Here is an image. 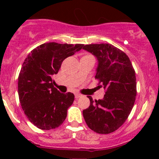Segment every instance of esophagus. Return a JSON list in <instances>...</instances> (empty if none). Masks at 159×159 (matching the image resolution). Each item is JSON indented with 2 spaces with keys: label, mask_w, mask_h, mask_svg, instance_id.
<instances>
[{
  "label": "esophagus",
  "mask_w": 159,
  "mask_h": 159,
  "mask_svg": "<svg viewBox=\"0 0 159 159\" xmlns=\"http://www.w3.org/2000/svg\"><path fill=\"white\" fill-rule=\"evenodd\" d=\"M81 96H82V95H80V94H79V93H75V99H79V98H80Z\"/></svg>",
  "instance_id": "34e87169"
}]
</instances>
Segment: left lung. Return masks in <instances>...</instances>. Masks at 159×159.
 I'll use <instances>...</instances> for the list:
<instances>
[{
	"mask_svg": "<svg viewBox=\"0 0 159 159\" xmlns=\"http://www.w3.org/2000/svg\"><path fill=\"white\" fill-rule=\"evenodd\" d=\"M83 49L98 60L95 79L99 88L106 90L103 99L93 101L83 111L90 129L99 134H109L125 123L131 111L136 96L135 72L126 53L110 43L87 44Z\"/></svg>",
	"mask_w": 159,
	"mask_h": 159,
	"instance_id": "1",
	"label": "left lung"
}]
</instances>
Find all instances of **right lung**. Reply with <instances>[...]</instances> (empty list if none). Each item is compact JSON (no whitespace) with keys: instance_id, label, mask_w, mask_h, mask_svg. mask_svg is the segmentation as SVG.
Wrapping results in <instances>:
<instances>
[{"instance_id":"obj_1","label":"right lung","mask_w":159,"mask_h":159,"mask_svg":"<svg viewBox=\"0 0 159 159\" xmlns=\"http://www.w3.org/2000/svg\"><path fill=\"white\" fill-rule=\"evenodd\" d=\"M84 44L55 42L43 43L25 59L18 77L20 105L29 121L41 130H51L62 124L74 94L60 93L54 88L53 75L57 74L64 59L79 52Z\"/></svg>"}]
</instances>
